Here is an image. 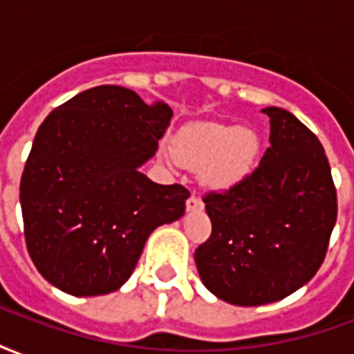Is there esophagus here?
Masks as SVG:
<instances>
[{
    "instance_id": "1",
    "label": "esophagus",
    "mask_w": 354,
    "mask_h": 354,
    "mask_svg": "<svg viewBox=\"0 0 354 354\" xmlns=\"http://www.w3.org/2000/svg\"><path fill=\"white\" fill-rule=\"evenodd\" d=\"M185 208H187V212H195V210H201V208H203V201H201L199 197L192 195L189 199L185 201Z\"/></svg>"
}]
</instances>
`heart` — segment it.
I'll use <instances>...</instances> for the list:
<instances>
[{
	"instance_id": "b5f03b06",
	"label": "heart",
	"mask_w": 354,
	"mask_h": 354,
	"mask_svg": "<svg viewBox=\"0 0 354 354\" xmlns=\"http://www.w3.org/2000/svg\"><path fill=\"white\" fill-rule=\"evenodd\" d=\"M172 153L187 169H199L205 187L223 192L252 174L260 155V136L248 127L195 123L174 138Z\"/></svg>"
}]
</instances>
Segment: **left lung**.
<instances>
[{
	"mask_svg": "<svg viewBox=\"0 0 354 354\" xmlns=\"http://www.w3.org/2000/svg\"><path fill=\"white\" fill-rule=\"evenodd\" d=\"M261 111L271 124L269 147L246 180L203 199L212 233L195 250L203 284L243 307L279 301L311 281L337 216L319 138L286 109Z\"/></svg>",
	"mask_w": 354,
	"mask_h": 354,
	"instance_id": "1",
	"label": "left lung"
}]
</instances>
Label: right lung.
<instances>
[{
	"label": "right lung",
	"instance_id": "add662e5",
	"mask_svg": "<svg viewBox=\"0 0 354 354\" xmlns=\"http://www.w3.org/2000/svg\"><path fill=\"white\" fill-rule=\"evenodd\" d=\"M172 119L131 88L100 85L53 109L20 180L30 258L72 296H102L129 281L147 237L180 220L189 192L151 182L140 167Z\"/></svg>",
	"mask_w": 354,
	"mask_h": 354
}]
</instances>
